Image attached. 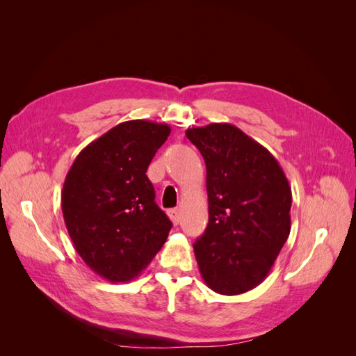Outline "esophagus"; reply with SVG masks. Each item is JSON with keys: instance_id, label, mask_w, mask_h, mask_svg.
<instances>
[{"instance_id": "esophagus-1", "label": "esophagus", "mask_w": 356, "mask_h": 356, "mask_svg": "<svg viewBox=\"0 0 356 356\" xmlns=\"http://www.w3.org/2000/svg\"><path fill=\"white\" fill-rule=\"evenodd\" d=\"M168 215H169V218H170V221L174 222L175 225L179 222V218H181V213H179V209H170V211H168Z\"/></svg>"}]
</instances>
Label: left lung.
Listing matches in <instances>:
<instances>
[{
	"instance_id": "obj_1",
	"label": "left lung",
	"mask_w": 356,
	"mask_h": 356,
	"mask_svg": "<svg viewBox=\"0 0 356 356\" xmlns=\"http://www.w3.org/2000/svg\"><path fill=\"white\" fill-rule=\"evenodd\" d=\"M207 165L209 222L195 242L212 291L238 296L260 285L291 232V187L273 154L229 123L186 132Z\"/></svg>"
}]
</instances>
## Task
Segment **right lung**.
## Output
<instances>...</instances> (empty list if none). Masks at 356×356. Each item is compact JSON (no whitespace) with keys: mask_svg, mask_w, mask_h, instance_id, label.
Listing matches in <instances>:
<instances>
[{"mask_svg":"<svg viewBox=\"0 0 356 356\" xmlns=\"http://www.w3.org/2000/svg\"><path fill=\"white\" fill-rule=\"evenodd\" d=\"M169 134L166 123L123 122L83 148L65 177L62 213L70 238L106 281H132L168 239L172 222L145 172Z\"/></svg>","mask_w":356,"mask_h":356,"instance_id":"right-lung-1","label":"right lung"}]
</instances>
